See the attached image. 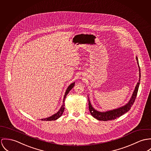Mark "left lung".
I'll return each mask as SVG.
<instances>
[{"mask_svg": "<svg viewBox=\"0 0 151 151\" xmlns=\"http://www.w3.org/2000/svg\"><path fill=\"white\" fill-rule=\"evenodd\" d=\"M136 60L137 61V64L138 65V67H139V82L137 83V84L135 86L133 96H132L130 100L129 101V102L126 105H124L122 107H120L119 108H117L116 109H114V110H112V111H107V112H99V111H96V109H94L93 108V106H91L90 100H88V108H89L90 112L91 115L94 118L97 119L99 120H103V121H108V120H114V119H116L117 117H120V116L123 115L125 113L127 112L131 109V107L133 106L134 101L135 100L136 97H137V93H138V87H139V85L140 78H141L140 68L139 66L137 57H136Z\"/></svg>", "mask_w": 151, "mask_h": 151, "instance_id": "obj_1", "label": "left lung"}]
</instances>
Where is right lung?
<instances>
[{
	"label": "right lung",
	"mask_w": 151,
	"mask_h": 151,
	"mask_svg": "<svg viewBox=\"0 0 151 151\" xmlns=\"http://www.w3.org/2000/svg\"><path fill=\"white\" fill-rule=\"evenodd\" d=\"M74 85H75V82H74L73 83L70 84L68 86V87L67 89V90H66V92H65V93L64 97V100H63L64 104L63 105V106H61V108H60V109L59 110V111H58L57 113H56L55 114L52 115L50 117H47V118H46V119H42V120H46V121L55 120L57 119L58 118H59V117H60V116L63 115V112H64V108H64V106H65V105H64L65 99L66 98V96H67V95L68 94V93H69V92L70 91V90L73 88V87L74 86Z\"/></svg>",
	"instance_id": "right-lung-1"
}]
</instances>
